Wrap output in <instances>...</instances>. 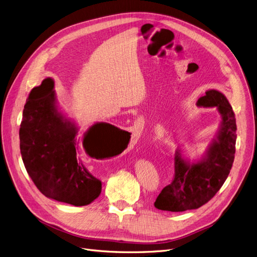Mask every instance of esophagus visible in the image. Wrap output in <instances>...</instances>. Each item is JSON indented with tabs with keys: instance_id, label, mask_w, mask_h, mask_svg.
Masks as SVG:
<instances>
[{
	"instance_id": "1",
	"label": "esophagus",
	"mask_w": 257,
	"mask_h": 257,
	"mask_svg": "<svg viewBox=\"0 0 257 257\" xmlns=\"http://www.w3.org/2000/svg\"><path fill=\"white\" fill-rule=\"evenodd\" d=\"M139 124H140V123H139V122H138V123H136V124H135V125H134V126H133V136H134V137H137V133H138V132H137V127H138V130H139ZM135 129L136 130V134H134V130Z\"/></svg>"
}]
</instances>
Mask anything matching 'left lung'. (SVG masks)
Here are the masks:
<instances>
[{"instance_id": "obj_1", "label": "left lung", "mask_w": 257, "mask_h": 257, "mask_svg": "<svg viewBox=\"0 0 257 257\" xmlns=\"http://www.w3.org/2000/svg\"><path fill=\"white\" fill-rule=\"evenodd\" d=\"M196 104L203 108H217L221 115L219 131L204 156L197 162H190L182 155V150H176L174 178L158 196L155 202L158 209L185 212L202 206L220 190L232 167L236 123L229 101L222 92L210 89Z\"/></svg>"}]
</instances>
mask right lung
I'll return each mask as SVG.
<instances>
[{"instance_id":"add662e5","label":"right lung","mask_w":257,"mask_h":257,"mask_svg":"<svg viewBox=\"0 0 257 257\" xmlns=\"http://www.w3.org/2000/svg\"><path fill=\"white\" fill-rule=\"evenodd\" d=\"M54 80L44 79L29 94L20 128V147L26 170L45 197L74 206L94 201L101 182L80 160L82 146L100 148L118 127L96 122L81 141L78 126L61 111L54 91Z\"/></svg>"}]
</instances>
